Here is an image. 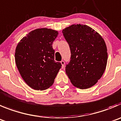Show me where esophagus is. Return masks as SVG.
<instances>
[{"label":"esophagus","instance_id":"34e87169","mask_svg":"<svg viewBox=\"0 0 121 121\" xmlns=\"http://www.w3.org/2000/svg\"><path fill=\"white\" fill-rule=\"evenodd\" d=\"M60 63H61V64H62V68H64V66H65V62H64V60H62V61L60 62Z\"/></svg>","mask_w":121,"mask_h":121}]
</instances>
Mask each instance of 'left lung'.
Segmentation results:
<instances>
[{"mask_svg": "<svg viewBox=\"0 0 121 121\" xmlns=\"http://www.w3.org/2000/svg\"><path fill=\"white\" fill-rule=\"evenodd\" d=\"M71 51L65 71L71 83L84 89L92 87L102 77L107 62L103 38L91 27L73 24L62 30Z\"/></svg>", "mask_w": 121, "mask_h": 121, "instance_id": "8db88e82", "label": "left lung"}]
</instances>
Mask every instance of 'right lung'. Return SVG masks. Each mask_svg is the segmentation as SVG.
<instances>
[{"label": "right lung", "mask_w": 121, "mask_h": 121, "mask_svg": "<svg viewBox=\"0 0 121 121\" xmlns=\"http://www.w3.org/2000/svg\"><path fill=\"white\" fill-rule=\"evenodd\" d=\"M57 31L47 28L31 31L15 49V60L20 74L28 86L45 90L53 85L62 65L55 60L52 44Z\"/></svg>", "instance_id": "right-lung-1"}]
</instances>
